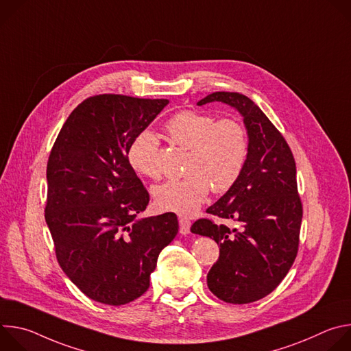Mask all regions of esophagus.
<instances>
[{
    "label": "esophagus",
    "instance_id": "1",
    "mask_svg": "<svg viewBox=\"0 0 351 351\" xmlns=\"http://www.w3.org/2000/svg\"><path fill=\"white\" fill-rule=\"evenodd\" d=\"M190 221L189 219H186V218H180L179 219V232L182 233V234H187V233H190Z\"/></svg>",
    "mask_w": 351,
    "mask_h": 351
}]
</instances>
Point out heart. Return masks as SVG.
<instances>
[{
  "label": "heart",
  "mask_w": 351,
  "mask_h": 351,
  "mask_svg": "<svg viewBox=\"0 0 351 351\" xmlns=\"http://www.w3.org/2000/svg\"><path fill=\"white\" fill-rule=\"evenodd\" d=\"M175 145L187 149L183 179L169 180L153 189L158 208L179 215L195 213L210 193H223L239 179L247 158V134L233 118L183 111L165 126ZM158 138L152 132H141L130 143L128 161L134 172L149 179L160 178Z\"/></svg>",
  "instance_id": "heart-1"
}]
</instances>
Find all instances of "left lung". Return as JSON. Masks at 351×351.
Instances as JSON below:
<instances>
[{"label":"left lung","instance_id":"8db88e82","mask_svg":"<svg viewBox=\"0 0 351 351\" xmlns=\"http://www.w3.org/2000/svg\"><path fill=\"white\" fill-rule=\"evenodd\" d=\"M213 101L240 112L248 147L239 179L207 213L234 221L240 229L202 218L190 230L219 245V258L207 275L210 290L226 303L247 304L274 291L291 268L303 206L291 149L260 107L248 97L229 91L208 94L197 106Z\"/></svg>","mask_w":351,"mask_h":351}]
</instances>
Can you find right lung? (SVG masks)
<instances>
[{
    "mask_svg": "<svg viewBox=\"0 0 351 351\" xmlns=\"http://www.w3.org/2000/svg\"><path fill=\"white\" fill-rule=\"evenodd\" d=\"M168 103L88 97L49 153L45 222L62 271L94 302L122 306L145 293L161 250L178 233L173 213L137 218L149 195L128 161L130 143Z\"/></svg>",
    "mask_w": 351,
    "mask_h": 351,
    "instance_id": "1",
    "label": "right lung"
}]
</instances>
